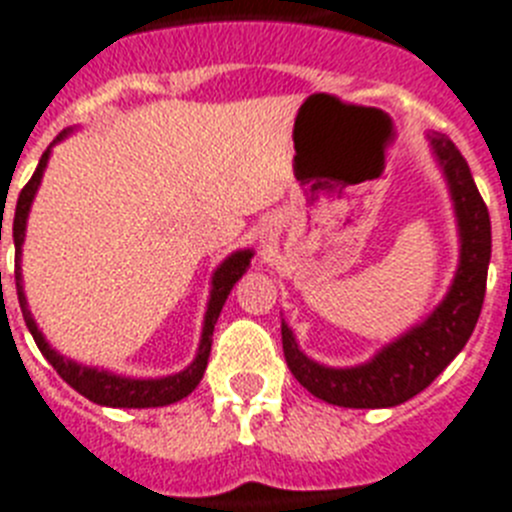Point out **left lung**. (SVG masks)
Returning <instances> with one entry per match:
<instances>
[{
    "instance_id": "1",
    "label": "left lung",
    "mask_w": 512,
    "mask_h": 512,
    "mask_svg": "<svg viewBox=\"0 0 512 512\" xmlns=\"http://www.w3.org/2000/svg\"><path fill=\"white\" fill-rule=\"evenodd\" d=\"M428 139L448 180L453 211L459 221V270L453 275L446 299L435 306L425 322L389 342L361 366L330 368L311 361L299 350L288 324L281 322L288 368L306 391L327 404L376 410L407 402L433 384L435 376L464 350L466 340L477 327L492 255L490 213L456 144L446 133H430Z\"/></svg>"
}]
</instances>
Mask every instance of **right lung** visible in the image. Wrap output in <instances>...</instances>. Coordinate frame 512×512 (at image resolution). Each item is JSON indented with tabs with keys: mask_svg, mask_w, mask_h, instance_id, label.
<instances>
[{
	"mask_svg": "<svg viewBox=\"0 0 512 512\" xmlns=\"http://www.w3.org/2000/svg\"><path fill=\"white\" fill-rule=\"evenodd\" d=\"M69 131L59 133L61 141ZM53 141V144H56ZM51 144V146H53ZM51 146L43 151L41 162L35 167L33 177L28 180V185L22 188L20 198H17L15 208V221H12V239H15V283H17V301H20L22 317H25V324H28L30 335H33L35 345L46 355V361L56 368L61 379L77 389L82 397H87L90 402L102 404V407H133V410H141V407H164V404L180 402L182 397H188L195 386L201 384L203 371L208 366V355H211V337L213 327H216V319H219L221 309H224L226 299H229L231 288L234 283L247 273L252 260V250H239L234 255L226 257L221 262L216 273H213L211 281V299H208L206 319H203V335L201 345H198V355L195 361L190 363L185 371L175 373V376H164V379H128V376H118V373L110 371H97V368L79 366V363L69 361L64 355H59L51 348L43 337V332L38 330L33 314L28 309V299H25V291H22V273H20V255H22V242H25V224H28V213L30 206H33V198L38 193V185H41L43 170H46L48 157H51Z\"/></svg>",
	"mask_w": 512,
	"mask_h": 512,
	"instance_id": "1",
	"label": "right lung"
}]
</instances>
